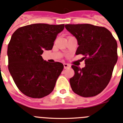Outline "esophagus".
Returning <instances> with one entry per match:
<instances>
[{
  "label": "esophagus",
  "instance_id": "obj_1",
  "mask_svg": "<svg viewBox=\"0 0 123 123\" xmlns=\"http://www.w3.org/2000/svg\"><path fill=\"white\" fill-rule=\"evenodd\" d=\"M71 67V66L70 65V64H66V63H65V64H64V68H70V67Z\"/></svg>",
  "mask_w": 123,
  "mask_h": 123
}]
</instances>
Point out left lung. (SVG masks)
Segmentation results:
<instances>
[{"label": "left lung", "mask_w": 123, "mask_h": 123, "mask_svg": "<svg viewBox=\"0 0 123 123\" xmlns=\"http://www.w3.org/2000/svg\"><path fill=\"white\" fill-rule=\"evenodd\" d=\"M66 29L76 37L79 45L76 55H82L85 67L72 66L75 75L70 79L73 91L84 97L100 93L111 78L118 60L117 42L104 27L89 24H66Z\"/></svg>", "instance_id": "left-lung-1"}]
</instances>
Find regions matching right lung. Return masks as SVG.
<instances>
[{"instance_id": "1", "label": "right lung", "mask_w": 123, "mask_h": 123, "mask_svg": "<svg viewBox=\"0 0 123 123\" xmlns=\"http://www.w3.org/2000/svg\"><path fill=\"white\" fill-rule=\"evenodd\" d=\"M64 24H33L18 29L8 45V70L19 91L32 98H42L53 91L62 71L61 62L49 63L41 55L51 50Z\"/></svg>"}]
</instances>
